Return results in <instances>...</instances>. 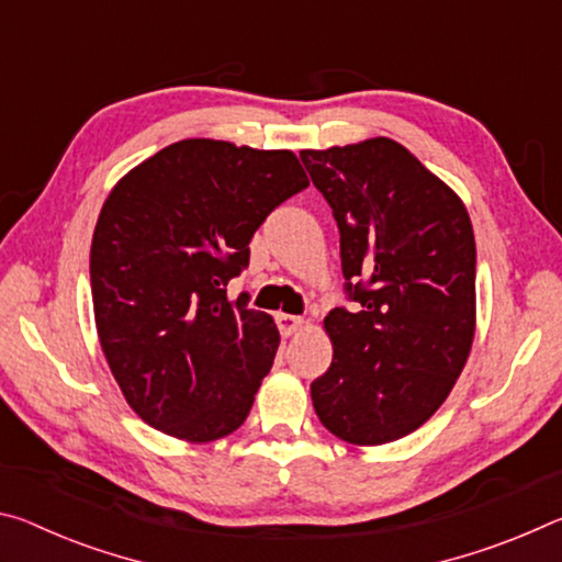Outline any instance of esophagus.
I'll list each match as a JSON object with an SVG mask.
<instances>
[{
    "mask_svg": "<svg viewBox=\"0 0 562 562\" xmlns=\"http://www.w3.org/2000/svg\"><path fill=\"white\" fill-rule=\"evenodd\" d=\"M274 322H278V329H280L282 337H292V335H297V331L302 329V317L284 315V312H278V317H274Z\"/></svg>",
    "mask_w": 562,
    "mask_h": 562,
    "instance_id": "esophagus-1",
    "label": "esophagus"
}]
</instances>
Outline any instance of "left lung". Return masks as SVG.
Returning <instances> with one entry per match:
<instances>
[{
    "instance_id": "left-lung-1",
    "label": "left lung",
    "mask_w": 562,
    "mask_h": 562,
    "mask_svg": "<svg viewBox=\"0 0 562 562\" xmlns=\"http://www.w3.org/2000/svg\"><path fill=\"white\" fill-rule=\"evenodd\" d=\"M339 227L357 312L325 317L331 364L310 386L322 426L382 446L429 422L471 355L475 240L459 195L392 138L300 150Z\"/></svg>"
}]
</instances>
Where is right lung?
I'll list each match as a JSON object with an SVG mask.
<instances>
[{"label":"right lung","mask_w":562,"mask_h":562,"mask_svg":"<svg viewBox=\"0 0 562 562\" xmlns=\"http://www.w3.org/2000/svg\"><path fill=\"white\" fill-rule=\"evenodd\" d=\"M292 150L186 138L111 188L91 240V297L113 379L148 426L188 443L240 429L280 347L227 282L274 207L307 188Z\"/></svg>","instance_id":"1"}]
</instances>
